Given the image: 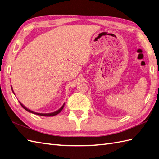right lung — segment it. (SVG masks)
<instances>
[{"mask_svg":"<svg viewBox=\"0 0 159 159\" xmlns=\"http://www.w3.org/2000/svg\"><path fill=\"white\" fill-rule=\"evenodd\" d=\"M11 89H12V91H13V93H14V91H13V87H12V86H11ZM15 94V93H14ZM19 103L21 104V106L25 109L26 111H27L28 112H30V113H34V114H35V115H38V116H46V117H50V116H56V115H57V114H58V113L62 110L63 109V108H64V104L65 103H64L63 105H62V106L59 109H58V110L57 111H54V112H52V113H37V112H35V111H31V110H30V109H29L28 108H27L25 105H23L21 102H20L19 101Z\"/></svg>","mask_w":159,"mask_h":159,"instance_id":"1","label":"right lung"}]
</instances>
